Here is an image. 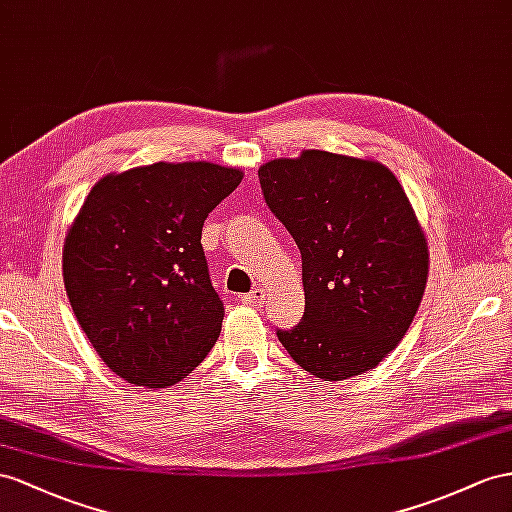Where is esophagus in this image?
Instances as JSON below:
<instances>
[{
	"instance_id": "obj_1",
	"label": "esophagus",
	"mask_w": 512,
	"mask_h": 512,
	"mask_svg": "<svg viewBox=\"0 0 512 512\" xmlns=\"http://www.w3.org/2000/svg\"><path fill=\"white\" fill-rule=\"evenodd\" d=\"M264 300H266L264 290H253V292H248V294L242 296V303L248 305V307H261V305H264Z\"/></svg>"
}]
</instances>
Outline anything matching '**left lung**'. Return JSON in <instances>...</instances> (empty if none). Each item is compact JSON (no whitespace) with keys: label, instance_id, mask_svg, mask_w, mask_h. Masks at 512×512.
Segmentation results:
<instances>
[{"label":"left lung","instance_id":"left-lung-1","mask_svg":"<svg viewBox=\"0 0 512 512\" xmlns=\"http://www.w3.org/2000/svg\"><path fill=\"white\" fill-rule=\"evenodd\" d=\"M259 183L303 257L305 316L279 342L324 381L376 368L428 279L426 235L400 181L381 162L309 149L261 166Z\"/></svg>","mask_w":512,"mask_h":512}]
</instances>
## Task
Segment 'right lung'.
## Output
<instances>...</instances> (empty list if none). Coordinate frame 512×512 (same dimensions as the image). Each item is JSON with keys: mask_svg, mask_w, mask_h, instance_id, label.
<instances>
[{"mask_svg": "<svg viewBox=\"0 0 512 512\" xmlns=\"http://www.w3.org/2000/svg\"><path fill=\"white\" fill-rule=\"evenodd\" d=\"M244 173L212 162H157L99 179L64 240L69 303L101 361L162 389L212 350L225 307L201 244L209 212Z\"/></svg>", "mask_w": 512, "mask_h": 512, "instance_id": "1", "label": "right lung"}]
</instances>
